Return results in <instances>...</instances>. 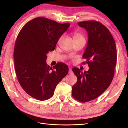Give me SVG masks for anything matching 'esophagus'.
Segmentation results:
<instances>
[{"label":"esophagus","mask_w":128,"mask_h":128,"mask_svg":"<svg viewBox=\"0 0 128 128\" xmlns=\"http://www.w3.org/2000/svg\"><path fill=\"white\" fill-rule=\"evenodd\" d=\"M68 73L69 74H74V72H72V69H69V72Z\"/></svg>","instance_id":"1"}]
</instances>
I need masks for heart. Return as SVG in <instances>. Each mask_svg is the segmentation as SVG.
<instances>
[{
	"label": "heart",
	"mask_w": 128,
	"mask_h": 128,
	"mask_svg": "<svg viewBox=\"0 0 128 128\" xmlns=\"http://www.w3.org/2000/svg\"><path fill=\"white\" fill-rule=\"evenodd\" d=\"M62 39V37H60L59 40H61ZM80 39H84L83 36L80 33L78 32H75L73 34L74 41L76 40H80Z\"/></svg>",
	"instance_id": "obj_1"
}]
</instances>
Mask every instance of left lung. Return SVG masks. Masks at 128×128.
Segmentation results:
<instances>
[{"instance_id": "8db88e82", "label": "left lung", "mask_w": 128, "mask_h": 128, "mask_svg": "<svg viewBox=\"0 0 128 128\" xmlns=\"http://www.w3.org/2000/svg\"><path fill=\"white\" fill-rule=\"evenodd\" d=\"M78 24L88 34L83 58L90 68L84 72L77 68L72 69L77 78L72 87V96L78 101L86 102L98 97L110 86L114 77L117 52L113 37L101 23L84 21Z\"/></svg>"}]
</instances>
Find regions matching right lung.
<instances>
[{"mask_svg": "<svg viewBox=\"0 0 128 128\" xmlns=\"http://www.w3.org/2000/svg\"><path fill=\"white\" fill-rule=\"evenodd\" d=\"M69 23L61 24L38 17L23 26L17 37L14 51L15 72L21 87L32 97L45 100L54 94L55 88L69 68L62 62L50 68L47 54L54 50L60 37L68 29Z\"/></svg>", "mask_w": 128, "mask_h": 128, "instance_id": "obj_1", "label": "right lung"}]
</instances>
